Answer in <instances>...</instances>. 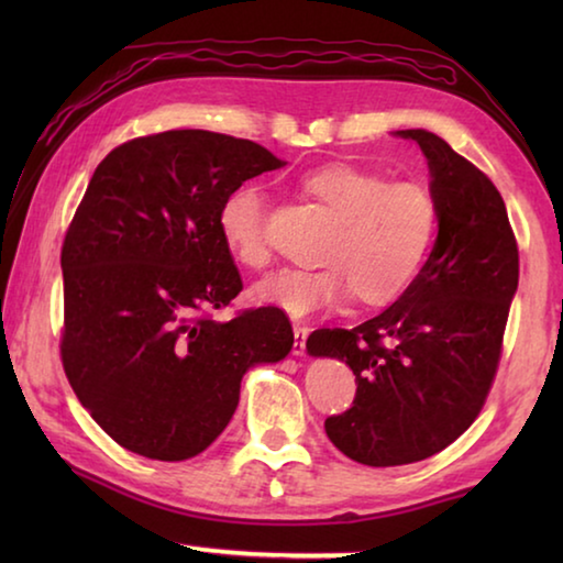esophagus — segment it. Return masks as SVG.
<instances>
[{
	"instance_id": "34e87169",
	"label": "esophagus",
	"mask_w": 563,
	"mask_h": 563,
	"mask_svg": "<svg viewBox=\"0 0 563 563\" xmlns=\"http://www.w3.org/2000/svg\"><path fill=\"white\" fill-rule=\"evenodd\" d=\"M292 332H295L292 355H302V352H305V340H308V328L300 325V322H295V325H292Z\"/></svg>"
}]
</instances>
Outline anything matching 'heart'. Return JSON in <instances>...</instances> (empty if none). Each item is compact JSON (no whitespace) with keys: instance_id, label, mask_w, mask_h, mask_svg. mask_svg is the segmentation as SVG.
<instances>
[{"instance_id":"b5f03b06","label":"heart","mask_w":563,"mask_h":563,"mask_svg":"<svg viewBox=\"0 0 563 563\" xmlns=\"http://www.w3.org/2000/svg\"><path fill=\"white\" fill-rule=\"evenodd\" d=\"M300 188L335 218L320 253L322 268L275 273L255 285L253 298L292 318H310L355 295L367 308H385L407 295L440 231L432 190L350 164L312 168L300 178ZM218 231L243 268L263 271L271 263L261 188H233L218 208Z\"/></svg>"}]
</instances>
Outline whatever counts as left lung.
<instances>
[{"instance_id":"left-lung-1","label":"left lung","mask_w":563,"mask_h":563,"mask_svg":"<svg viewBox=\"0 0 563 563\" xmlns=\"http://www.w3.org/2000/svg\"><path fill=\"white\" fill-rule=\"evenodd\" d=\"M422 148L440 233L417 283L362 325L320 328L308 352L355 375L352 407L325 419L338 450L367 466L427 460L470 430L497 375L519 247L487 174L437 133L397 131Z\"/></svg>"}]
</instances>
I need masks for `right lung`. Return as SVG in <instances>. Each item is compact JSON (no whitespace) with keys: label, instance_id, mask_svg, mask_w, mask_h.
<instances>
[{"label":"right lung","instance_id":"1","mask_svg":"<svg viewBox=\"0 0 563 563\" xmlns=\"http://www.w3.org/2000/svg\"><path fill=\"white\" fill-rule=\"evenodd\" d=\"M283 161L247 139L174 129L93 170L62 245L66 379L113 442L184 462L225 430L241 379L292 347L280 308L211 312L243 290L218 208Z\"/></svg>","mask_w":563,"mask_h":563}]
</instances>
